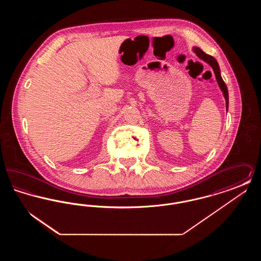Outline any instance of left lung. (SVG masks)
<instances>
[{
  "mask_svg": "<svg viewBox=\"0 0 261 261\" xmlns=\"http://www.w3.org/2000/svg\"><path fill=\"white\" fill-rule=\"evenodd\" d=\"M193 50H194V53H196V55L199 57L200 60H202L203 62H207V63L211 65V67H212V69H213V71H214V74H215V77H216V81H217V83H218V86H219L220 90H221L222 93H223L224 98H225V100H226V110L228 111V107H229V95H228L227 86H226V84L224 83L223 79H222V77H221L220 68H219L218 62H217V61H216L213 57H211L210 55L205 54L204 51H202V50H200L198 47H194Z\"/></svg>",
  "mask_w": 261,
  "mask_h": 261,
  "instance_id": "8db88e82",
  "label": "left lung"
}]
</instances>
